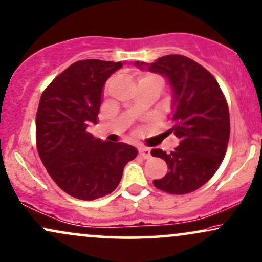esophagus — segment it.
Listing matches in <instances>:
<instances>
[{
    "mask_svg": "<svg viewBox=\"0 0 262 262\" xmlns=\"http://www.w3.org/2000/svg\"><path fill=\"white\" fill-rule=\"evenodd\" d=\"M138 152L139 155L142 156L143 159H149L150 158V149L147 147H138Z\"/></svg>",
    "mask_w": 262,
    "mask_h": 262,
    "instance_id": "34e87169",
    "label": "esophagus"
}]
</instances>
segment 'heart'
I'll return each instance as SVG.
<instances>
[{
	"label": "heart",
	"mask_w": 262,
	"mask_h": 262,
	"mask_svg": "<svg viewBox=\"0 0 262 262\" xmlns=\"http://www.w3.org/2000/svg\"><path fill=\"white\" fill-rule=\"evenodd\" d=\"M145 78H159V77L152 76V74H145V76H143V77L141 78V79H145Z\"/></svg>",
	"instance_id": "obj_1"
}]
</instances>
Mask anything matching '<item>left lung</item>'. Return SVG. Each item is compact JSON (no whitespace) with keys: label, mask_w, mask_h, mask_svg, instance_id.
<instances>
[{"label":"left lung","mask_w":262,"mask_h":262,"mask_svg":"<svg viewBox=\"0 0 262 262\" xmlns=\"http://www.w3.org/2000/svg\"><path fill=\"white\" fill-rule=\"evenodd\" d=\"M141 69L162 74L173 91L169 117L179 145L171 152L152 149L151 155L168 166L155 188L172 195H184L206 184L218 171L230 138V113L218 81L205 67L183 55H166L155 62L136 61Z\"/></svg>","instance_id":"left-lung-1"}]
</instances>
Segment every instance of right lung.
<instances>
[{
    "instance_id": "add662e5",
    "label": "right lung",
    "mask_w": 262,
    "mask_h": 262,
    "mask_svg": "<svg viewBox=\"0 0 262 262\" xmlns=\"http://www.w3.org/2000/svg\"><path fill=\"white\" fill-rule=\"evenodd\" d=\"M121 62L80 60L43 91L36 115V145L49 176L73 198L93 201L114 191L125 165L137 156L132 145L96 139L102 89Z\"/></svg>"
}]
</instances>
